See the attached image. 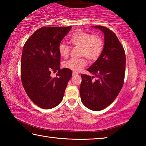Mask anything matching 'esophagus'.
<instances>
[{"instance_id": "34e87169", "label": "esophagus", "mask_w": 146, "mask_h": 146, "mask_svg": "<svg viewBox=\"0 0 146 146\" xmlns=\"http://www.w3.org/2000/svg\"><path fill=\"white\" fill-rule=\"evenodd\" d=\"M78 73H75V72H73V76H76V75H78Z\"/></svg>"}]
</instances>
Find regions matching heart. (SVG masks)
<instances>
[{
    "label": "heart",
    "instance_id": "1",
    "mask_svg": "<svg viewBox=\"0 0 146 146\" xmlns=\"http://www.w3.org/2000/svg\"><path fill=\"white\" fill-rule=\"evenodd\" d=\"M70 42L74 46L80 47V55L88 59L89 61L97 60L102 54L104 42L99 36L80 30L74 33L70 37ZM70 47L64 43L58 46V52L63 58H67L70 53ZM87 64L86 58H71L64 62L63 66L75 73H78Z\"/></svg>",
    "mask_w": 146,
    "mask_h": 146
}]
</instances>
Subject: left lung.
<instances>
[{"instance_id":"8db88e82","label":"left lung","mask_w":146,"mask_h":146,"mask_svg":"<svg viewBox=\"0 0 146 146\" xmlns=\"http://www.w3.org/2000/svg\"><path fill=\"white\" fill-rule=\"evenodd\" d=\"M104 34V47L102 54L88 69L95 76L81 75V100L86 108L100 111L110 105L120 93L124 80L125 51L114 32L106 27L93 26Z\"/></svg>"}]
</instances>
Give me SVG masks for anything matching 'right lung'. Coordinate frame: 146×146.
I'll return each instance as SVG.
<instances>
[{"instance_id": "add662e5", "label": "right lung", "mask_w": 146, "mask_h": 146, "mask_svg": "<svg viewBox=\"0 0 146 146\" xmlns=\"http://www.w3.org/2000/svg\"><path fill=\"white\" fill-rule=\"evenodd\" d=\"M71 28L42 27L29 37L23 47L21 80L26 93L36 106L48 110L58 106L63 98L72 71L60 69L58 46ZM58 71L52 78V71Z\"/></svg>"}]
</instances>
